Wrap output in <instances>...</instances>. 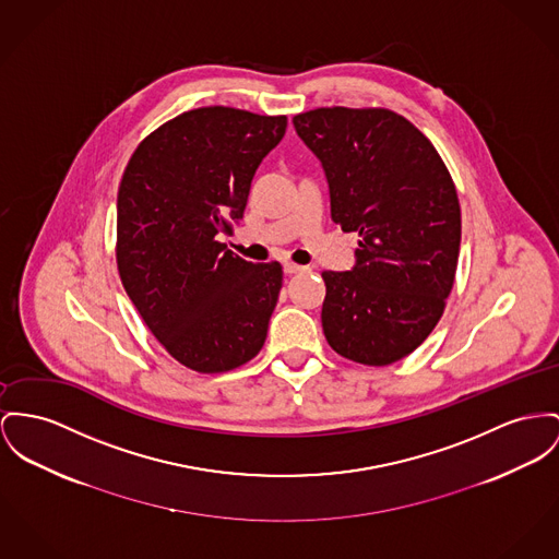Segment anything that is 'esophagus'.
I'll return each mask as SVG.
<instances>
[{"label": "esophagus", "mask_w": 559, "mask_h": 559, "mask_svg": "<svg viewBox=\"0 0 559 559\" xmlns=\"http://www.w3.org/2000/svg\"><path fill=\"white\" fill-rule=\"evenodd\" d=\"M298 271H302V266H300V264H295V262H284V273H286V275H293V273H298Z\"/></svg>", "instance_id": "esophagus-1"}]
</instances>
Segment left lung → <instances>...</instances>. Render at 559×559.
Returning <instances> with one entry per match:
<instances>
[{"label": "left lung", "mask_w": 559, "mask_h": 559, "mask_svg": "<svg viewBox=\"0 0 559 559\" xmlns=\"http://www.w3.org/2000/svg\"><path fill=\"white\" fill-rule=\"evenodd\" d=\"M326 174L331 218L360 235L352 271H324L322 329L347 360L385 367L419 347L445 311L460 254L455 185L430 140L385 108L293 118Z\"/></svg>", "instance_id": "left-lung-1"}]
</instances>
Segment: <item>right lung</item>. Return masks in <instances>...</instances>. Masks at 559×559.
<instances>
[{"label":"right lung","mask_w":559,"mask_h":559,"mask_svg":"<svg viewBox=\"0 0 559 559\" xmlns=\"http://www.w3.org/2000/svg\"><path fill=\"white\" fill-rule=\"evenodd\" d=\"M286 116L210 106L160 124L118 187L116 262L150 333L188 369L233 371L264 345L280 262L243 261L221 241L243 218Z\"/></svg>","instance_id":"add662e5"}]
</instances>
